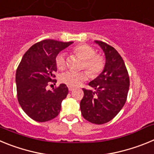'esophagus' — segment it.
Returning a JSON list of instances; mask_svg holds the SVG:
<instances>
[{
    "label": "esophagus",
    "mask_w": 154,
    "mask_h": 154,
    "mask_svg": "<svg viewBox=\"0 0 154 154\" xmlns=\"http://www.w3.org/2000/svg\"><path fill=\"white\" fill-rule=\"evenodd\" d=\"M75 89V88L74 87H72V86H69V90L70 91V92H72V91H73Z\"/></svg>",
    "instance_id": "34e87169"
}]
</instances>
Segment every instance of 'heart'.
I'll list each match as a JSON object with an SVG mask.
<instances>
[{
	"instance_id": "b5f03b06",
	"label": "heart",
	"mask_w": 154,
	"mask_h": 154,
	"mask_svg": "<svg viewBox=\"0 0 154 154\" xmlns=\"http://www.w3.org/2000/svg\"><path fill=\"white\" fill-rule=\"evenodd\" d=\"M73 51L75 55L84 60L82 67L85 68L92 75H97L104 69V58L99 55H96V51L92 46L82 44L74 48ZM55 64L58 69H64L66 65L65 53L60 52L55 58ZM89 75L84 72L68 71L62 73L60 76L61 82L69 86H79L82 82L88 79Z\"/></svg>"
}]
</instances>
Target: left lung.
Returning a JSON list of instances; mask_svg holds the SVG:
<instances>
[{"mask_svg":"<svg viewBox=\"0 0 154 154\" xmlns=\"http://www.w3.org/2000/svg\"><path fill=\"white\" fill-rule=\"evenodd\" d=\"M105 54L104 69L89 83L91 89H82L80 102L82 115L95 124H103L113 119L124 106L130 87V78L123 58L112 46L95 41Z\"/></svg>","mask_w":154,"mask_h":154,"instance_id":"obj_1","label":"left lung"}]
</instances>
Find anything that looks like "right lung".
I'll return each instance as SVG.
<instances>
[{
  "label": "right lung",
  "mask_w": 154,
  "mask_h": 154,
  "mask_svg": "<svg viewBox=\"0 0 154 154\" xmlns=\"http://www.w3.org/2000/svg\"><path fill=\"white\" fill-rule=\"evenodd\" d=\"M73 42L55 40L42 41L31 46L25 52L16 71L15 82L18 103L24 112L37 122L54 119L61 110V105L69 89L65 84L47 90L57 71L55 58Z\"/></svg>",
  "instance_id": "right-lung-1"
}]
</instances>
